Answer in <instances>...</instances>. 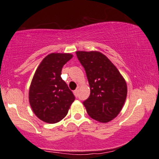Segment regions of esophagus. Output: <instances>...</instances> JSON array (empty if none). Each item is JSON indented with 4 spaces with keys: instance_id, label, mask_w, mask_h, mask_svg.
Returning <instances> with one entry per match:
<instances>
[{
    "instance_id": "1",
    "label": "esophagus",
    "mask_w": 159,
    "mask_h": 159,
    "mask_svg": "<svg viewBox=\"0 0 159 159\" xmlns=\"http://www.w3.org/2000/svg\"><path fill=\"white\" fill-rule=\"evenodd\" d=\"M74 95H75V97H78V89H76L75 90H74Z\"/></svg>"
}]
</instances>
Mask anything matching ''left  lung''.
<instances>
[{
	"mask_svg": "<svg viewBox=\"0 0 159 159\" xmlns=\"http://www.w3.org/2000/svg\"><path fill=\"white\" fill-rule=\"evenodd\" d=\"M85 69L90 94L84 101L87 114L101 123H107L122 110L127 96L126 82L106 56L98 52H76Z\"/></svg>",
	"mask_w": 159,
	"mask_h": 159,
	"instance_id": "obj_1",
	"label": "left lung"
}]
</instances>
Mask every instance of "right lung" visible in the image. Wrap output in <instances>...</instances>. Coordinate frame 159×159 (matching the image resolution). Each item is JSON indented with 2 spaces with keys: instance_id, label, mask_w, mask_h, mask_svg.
<instances>
[{
  "instance_id": "add662e5",
  "label": "right lung",
  "mask_w": 159,
  "mask_h": 159,
  "mask_svg": "<svg viewBox=\"0 0 159 159\" xmlns=\"http://www.w3.org/2000/svg\"><path fill=\"white\" fill-rule=\"evenodd\" d=\"M72 55L52 53L36 70L29 90V102L34 113L45 123H55L66 116L75 96L62 79V68Z\"/></svg>"
}]
</instances>
